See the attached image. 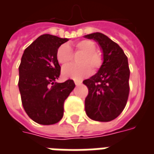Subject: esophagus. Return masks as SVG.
<instances>
[{"mask_svg":"<svg viewBox=\"0 0 154 154\" xmlns=\"http://www.w3.org/2000/svg\"><path fill=\"white\" fill-rule=\"evenodd\" d=\"M74 82H75V85H76V86H79V85L82 83V82H80V81H74Z\"/></svg>","mask_w":154,"mask_h":154,"instance_id":"obj_1","label":"esophagus"}]
</instances>
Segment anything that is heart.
<instances>
[{
    "label": "heart",
    "instance_id": "b5f03b06",
    "mask_svg": "<svg viewBox=\"0 0 154 154\" xmlns=\"http://www.w3.org/2000/svg\"><path fill=\"white\" fill-rule=\"evenodd\" d=\"M76 51L84 53L81 57L79 63L81 65H68L64 67L62 71L63 77L80 80L90 73L91 68L97 70L101 66L103 58L99 51H97V46L93 41L84 39L78 41L75 44ZM57 61L63 66L70 63L72 59V53L69 45L63 44L57 48L56 52Z\"/></svg>",
    "mask_w": 154,
    "mask_h": 154
}]
</instances>
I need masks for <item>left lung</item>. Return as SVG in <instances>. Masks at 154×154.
<instances>
[{
	"mask_svg": "<svg viewBox=\"0 0 154 154\" xmlns=\"http://www.w3.org/2000/svg\"><path fill=\"white\" fill-rule=\"evenodd\" d=\"M97 42L103 63L94 76L83 81L88 87L85 110L90 119L108 122L118 117L127 103L129 92L128 58L118 44L99 32L84 35Z\"/></svg>",
	"mask_w": 154,
	"mask_h": 154,
	"instance_id": "8db88e82",
	"label": "left lung"
}]
</instances>
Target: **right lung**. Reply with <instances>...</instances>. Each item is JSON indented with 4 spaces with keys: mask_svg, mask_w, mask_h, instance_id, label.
<instances>
[{
    "mask_svg": "<svg viewBox=\"0 0 154 154\" xmlns=\"http://www.w3.org/2000/svg\"><path fill=\"white\" fill-rule=\"evenodd\" d=\"M68 38L43 35L22 55L19 67V90L23 107L35 122L49 125L63 116V104L75 87L72 80L55 82L61 67L56 58L57 48Z\"/></svg>",
    "mask_w": 154,
    "mask_h": 154,
    "instance_id": "obj_1",
    "label": "right lung"
}]
</instances>
